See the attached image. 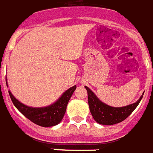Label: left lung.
<instances>
[{"label": "left lung", "instance_id": "obj_1", "mask_svg": "<svg viewBox=\"0 0 153 153\" xmlns=\"http://www.w3.org/2000/svg\"><path fill=\"white\" fill-rule=\"evenodd\" d=\"M85 88L87 90L88 103L92 117L99 124L106 126L120 123L125 119H126L134 112L136 107L139 105L143 98L142 95L137 102L130 105L121 108H115L107 105L102 101H100L87 86H85Z\"/></svg>", "mask_w": 153, "mask_h": 153}]
</instances>
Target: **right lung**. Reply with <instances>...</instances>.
I'll return each mask as SVG.
<instances>
[{
    "mask_svg": "<svg viewBox=\"0 0 153 153\" xmlns=\"http://www.w3.org/2000/svg\"><path fill=\"white\" fill-rule=\"evenodd\" d=\"M6 85H8L7 81ZM76 88V85L69 88L54 103L45 108H32L24 105L14 98L10 90L9 94L16 108L27 119L40 126L51 127L56 126L63 120L69 100Z\"/></svg>",
    "mask_w": 153,
    "mask_h": 153,
    "instance_id": "add662e5",
    "label": "right lung"
}]
</instances>
